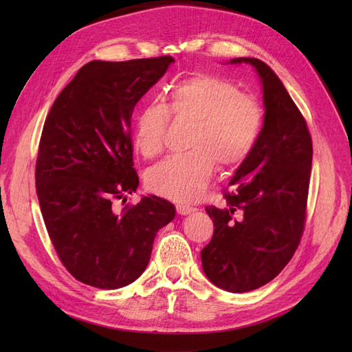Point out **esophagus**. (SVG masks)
Wrapping results in <instances>:
<instances>
[{
	"label": "esophagus",
	"mask_w": 352,
	"mask_h": 352,
	"mask_svg": "<svg viewBox=\"0 0 352 352\" xmlns=\"http://www.w3.org/2000/svg\"><path fill=\"white\" fill-rule=\"evenodd\" d=\"M176 211H177V214H180V216H188V214H190V212H194L195 211V208L194 207H189V206H177L176 207Z\"/></svg>",
	"instance_id": "esophagus-1"
}]
</instances>
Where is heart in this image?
Wrapping results in <instances>:
<instances>
[{"instance_id":"1","label":"heart","mask_w":352,"mask_h":352,"mask_svg":"<svg viewBox=\"0 0 352 352\" xmlns=\"http://www.w3.org/2000/svg\"><path fill=\"white\" fill-rule=\"evenodd\" d=\"M168 114L192 122L188 135L190 151L166 158L146 172L151 192L176 202L202 197L217 162L225 166L243 162L257 142L263 113L250 95L212 74H197L177 82L166 94V105L146 102L133 117V146L146 158L163 150Z\"/></svg>"}]
</instances>
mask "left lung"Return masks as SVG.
Segmentation results:
<instances>
[{"label":"left lung","mask_w":352,"mask_h":352,"mask_svg":"<svg viewBox=\"0 0 352 352\" xmlns=\"http://www.w3.org/2000/svg\"><path fill=\"white\" fill-rule=\"evenodd\" d=\"M229 63H247L257 72L264 124L252 151L230 179L228 207H206L214 233L201 251V263L211 283L242 294L274 279L298 248L313 145L304 117L278 74L258 58Z\"/></svg>","instance_id":"8db88e82"}]
</instances>
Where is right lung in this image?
Listing matches in <instances>:
<instances>
[{
  "label": "right lung",
  "mask_w": 352,
  "mask_h": 352,
  "mask_svg": "<svg viewBox=\"0 0 352 352\" xmlns=\"http://www.w3.org/2000/svg\"><path fill=\"white\" fill-rule=\"evenodd\" d=\"M175 60L168 56L85 65L52 104L36 160V194L61 263L78 280L119 289L146 269L157 232L176 208L155 195L122 212L140 185L131 117Z\"/></svg>",
  "instance_id": "1"
}]
</instances>
